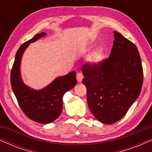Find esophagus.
<instances>
[{
	"mask_svg": "<svg viewBox=\"0 0 152 152\" xmlns=\"http://www.w3.org/2000/svg\"><path fill=\"white\" fill-rule=\"evenodd\" d=\"M76 77H77V80L78 82H81L83 80V75L82 73H80V72H77L76 75Z\"/></svg>",
	"mask_w": 152,
	"mask_h": 152,
	"instance_id": "34e87169",
	"label": "esophagus"
}]
</instances>
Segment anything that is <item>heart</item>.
Returning <instances> with one entry per match:
<instances>
[{
	"label": "heart",
	"instance_id": "heart-1",
	"mask_svg": "<svg viewBox=\"0 0 152 152\" xmlns=\"http://www.w3.org/2000/svg\"><path fill=\"white\" fill-rule=\"evenodd\" d=\"M104 55L105 53L104 49L102 48H99L88 56L87 61L92 65H97L102 61L104 58Z\"/></svg>",
	"mask_w": 152,
	"mask_h": 152
}]
</instances>
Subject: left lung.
<instances>
[{"label": "left lung", "mask_w": 152, "mask_h": 152, "mask_svg": "<svg viewBox=\"0 0 152 152\" xmlns=\"http://www.w3.org/2000/svg\"><path fill=\"white\" fill-rule=\"evenodd\" d=\"M113 33L109 57L97 65L85 64L82 67L89 109L99 122L108 124L125 115L140 95L143 82L137 47L120 33Z\"/></svg>", "instance_id": "left-lung-1"}]
</instances>
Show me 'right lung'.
Instances as JSON below:
<instances>
[{
    "mask_svg": "<svg viewBox=\"0 0 152 152\" xmlns=\"http://www.w3.org/2000/svg\"><path fill=\"white\" fill-rule=\"evenodd\" d=\"M41 32L20 45L16 52L11 70V86L18 104L27 117L41 124L55 121L61 113L64 93L76 85V72L72 71L66 75L56 78L45 88L40 91L33 90L23 82L20 65L23 54L30 43L44 37Z\"/></svg>",
    "mask_w": 152,
    "mask_h": 152,
    "instance_id": "1",
    "label": "right lung"
}]
</instances>
